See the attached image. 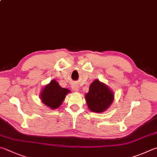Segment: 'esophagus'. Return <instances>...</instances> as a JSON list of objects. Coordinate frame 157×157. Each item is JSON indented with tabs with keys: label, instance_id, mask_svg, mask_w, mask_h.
Returning <instances> with one entry per match:
<instances>
[{
	"label": "esophagus",
	"instance_id": "34e87169",
	"mask_svg": "<svg viewBox=\"0 0 157 157\" xmlns=\"http://www.w3.org/2000/svg\"><path fill=\"white\" fill-rule=\"evenodd\" d=\"M71 88H72V89L74 90V91H78L79 90V88H78V86H77V85L75 84H73L72 85V86H71Z\"/></svg>",
	"mask_w": 157,
	"mask_h": 157
}]
</instances>
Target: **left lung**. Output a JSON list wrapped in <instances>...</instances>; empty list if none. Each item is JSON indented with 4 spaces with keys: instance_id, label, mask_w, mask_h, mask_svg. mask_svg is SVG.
<instances>
[{
    "instance_id": "obj_1",
    "label": "left lung",
    "mask_w": 157,
    "mask_h": 157,
    "mask_svg": "<svg viewBox=\"0 0 157 157\" xmlns=\"http://www.w3.org/2000/svg\"><path fill=\"white\" fill-rule=\"evenodd\" d=\"M114 99L112 91L104 84L98 79L90 85L89 91L86 95V100L90 110L95 113H102L109 107Z\"/></svg>"
}]
</instances>
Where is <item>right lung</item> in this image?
<instances>
[{"mask_svg":"<svg viewBox=\"0 0 157 157\" xmlns=\"http://www.w3.org/2000/svg\"><path fill=\"white\" fill-rule=\"evenodd\" d=\"M69 92V89L62 88L56 80H52L42 90L40 98L47 106L51 109H56L62 104L65 96Z\"/></svg>","mask_w":157,"mask_h":157,"instance_id":"right-lung-1","label":"right lung"}]
</instances>
